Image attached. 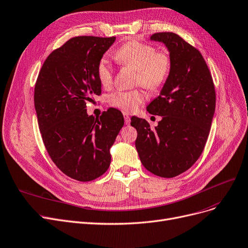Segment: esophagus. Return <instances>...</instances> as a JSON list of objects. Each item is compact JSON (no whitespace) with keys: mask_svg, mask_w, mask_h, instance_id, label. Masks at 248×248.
Returning <instances> with one entry per match:
<instances>
[{"mask_svg":"<svg viewBox=\"0 0 248 248\" xmlns=\"http://www.w3.org/2000/svg\"><path fill=\"white\" fill-rule=\"evenodd\" d=\"M124 122H125V124H130V122H131L130 114L126 113V112H124Z\"/></svg>","mask_w":248,"mask_h":248,"instance_id":"34e87169","label":"esophagus"}]
</instances>
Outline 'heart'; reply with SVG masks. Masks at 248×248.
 Instances as JSON below:
<instances>
[{"label":"heart","mask_w":248,"mask_h":248,"mask_svg":"<svg viewBox=\"0 0 248 248\" xmlns=\"http://www.w3.org/2000/svg\"><path fill=\"white\" fill-rule=\"evenodd\" d=\"M114 58L122 66L137 70L136 85H142L150 90H156L162 86L170 72V58L165 52H157L150 45L139 41H130L116 50ZM97 77L104 88H109L113 80V72L109 61L102 58L97 64ZM146 100L142 90L117 91L109 96V103L125 111L136 110Z\"/></svg>","instance_id":"obj_1"}]
</instances>
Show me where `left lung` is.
<instances>
[{"label":"left lung","mask_w":248,"mask_h":248,"mask_svg":"<svg viewBox=\"0 0 248 248\" xmlns=\"http://www.w3.org/2000/svg\"><path fill=\"white\" fill-rule=\"evenodd\" d=\"M151 40L169 50L170 72L160 95L147 106L162 116L155 128L133 116L136 148L144 167L171 178L189 169L200 158L209 137L216 107L212 75L202 53L173 32H159Z\"/></svg>","instance_id":"8db88e82"}]
</instances>
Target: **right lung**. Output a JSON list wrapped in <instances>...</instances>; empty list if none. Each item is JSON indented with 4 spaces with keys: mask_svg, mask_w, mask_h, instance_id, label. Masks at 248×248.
<instances>
[{
    "mask_svg": "<svg viewBox=\"0 0 248 248\" xmlns=\"http://www.w3.org/2000/svg\"><path fill=\"white\" fill-rule=\"evenodd\" d=\"M114 41V36L69 39L47 57L35 83L34 106L46 149L62 173L79 181L105 173L109 149L124 124L118 109H107L100 117L86 109V103L101 94L96 70Z\"/></svg>",
    "mask_w": 248,
    "mask_h": 248,
    "instance_id": "1",
    "label": "right lung"
}]
</instances>
